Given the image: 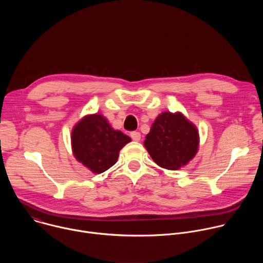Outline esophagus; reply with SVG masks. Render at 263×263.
<instances>
[{
	"label": "esophagus",
	"instance_id": "1",
	"mask_svg": "<svg viewBox=\"0 0 263 263\" xmlns=\"http://www.w3.org/2000/svg\"><path fill=\"white\" fill-rule=\"evenodd\" d=\"M130 136H131V138H132L134 141H139L141 134H140L139 132H137V131H133V132L130 133Z\"/></svg>",
	"mask_w": 263,
	"mask_h": 263
}]
</instances>
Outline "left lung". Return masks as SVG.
I'll return each mask as SVG.
<instances>
[{
    "label": "left lung",
    "instance_id": "left-lung-1",
    "mask_svg": "<svg viewBox=\"0 0 263 263\" xmlns=\"http://www.w3.org/2000/svg\"><path fill=\"white\" fill-rule=\"evenodd\" d=\"M143 143L159 166L174 171L194 158L198 151L199 133L180 112H163L153 123Z\"/></svg>",
    "mask_w": 263,
    "mask_h": 263
}]
</instances>
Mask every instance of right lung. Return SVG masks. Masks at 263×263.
<instances>
[{
    "instance_id": "obj_1",
    "label": "right lung",
    "mask_w": 263,
    "mask_h": 263,
    "mask_svg": "<svg viewBox=\"0 0 263 263\" xmlns=\"http://www.w3.org/2000/svg\"><path fill=\"white\" fill-rule=\"evenodd\" d=\"M131 138L112 128L101 115L83 118L71 132L72 153L95 174H101L116 164L122 147Z\"/></svg>"
}]
</instances>
